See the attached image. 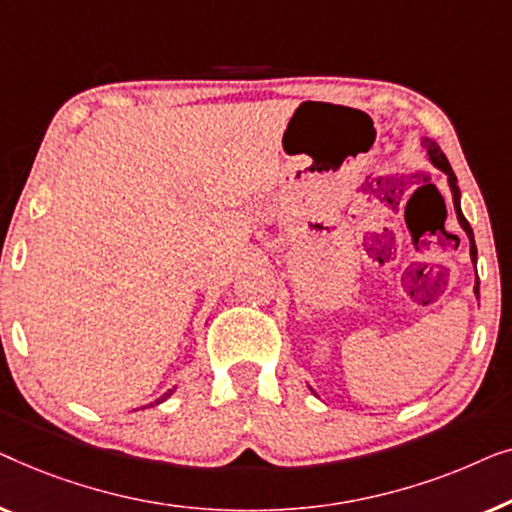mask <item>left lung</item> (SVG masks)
<instances>
[{
	"mask_svg": "<svg viewBox=\"0 0 512 512\" xmlns=\"http://www.w3.org/2000/svg\"><path fill=\"white\" fill-rule=\"evenodd\" d=\"M422 146L427 148L429 162L434 164L436 169H441L445 176H448L450 192H452V201H455V213H457V220H459V225H462V229H464V232H466V236H469V241H471V262L475 264V259H478V250H475V241H473V229H471V225H469V222H466V218H464V213H462V206H459V199H462V192H459V187H457V176H455V171H452L450 162H448V157L443 155V150H441V146H438L436 141H431V139H422ZM473 292H475V297H480V280H475V287H473Z\"/></svg>",
	"mask_w": 512,
	"mask_h": 512,
	"instance_id": "obj_1",
	"label": "left lung"
}]
</instances>
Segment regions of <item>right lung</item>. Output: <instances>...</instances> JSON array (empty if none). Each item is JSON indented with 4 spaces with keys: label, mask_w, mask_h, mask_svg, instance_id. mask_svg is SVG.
<instances>
[{
    "label": "right lung",
    "mask_w": 512,
    "mask_h": 512,
    "mask_svg": "<svg viewBox=\"0 0 512 512\" xmlns=\"http://www.w3.org/2000/svg\"><path fill=\"white\" fill-rule=\"evenodd\" d=\"M174 390H176V387H174ZM174 390H169V392H164V394H162V397H160V399H157V401H153V403H162V401H164V399H169V397H171V394H174ZM153 403H150V406H153Z\"/></svg>",
    "instance_id": "right-lung-1"
}]
</instances>
